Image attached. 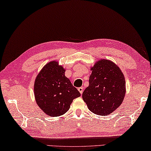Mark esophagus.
<instances>
[{
    "label": "esophagus",
    "instance_id": "obj_1",
    "mask_svg": "<svg viewBox=\"0 0 151 151\" xmlns=\"http://www.w3.org/2000/svg\"><path fill=\"white\" fill-rule=\"evenodd\" d=\"M78 91L79 92H80V93H83V88H82V87H80V88H78Z\"/></svg>",
    "mask_w": 151,
    "mask_h": 151
}]
</instances>
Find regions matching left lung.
<instances>
[{
  "label": "left lung",
  "instance_id": "1",
  "mask_svg": "<svg viewBox=\"0 0 151 151\" xmlns=\"http://www.w3.org/2000/svg\"><path fill=\"white\" fill-rule=\"evenodd\" d=\"M91 70L82 98L91 112L106 116L119 107L124 98V75L115 63L106 59L98 61Z\"/></svg>",
  "mask_w": 151,
  "mask_h": 151
}]
</instances>
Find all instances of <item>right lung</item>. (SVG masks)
<instances>
[{
    "label": "right lung",
    "mask_w": 151,
    "mask_h": 151,
    "mask_svg": "<svg viewBox=\"0 0 151 151\" xmlns=\"http://www.w3.org/2000/svg\"><path fill=\"white\" fill-rule=\"evenodd\" d=\"M35 97L39 108L50 116H59L70 108L80 93L65 76V70L56 61L44 66L37 76Z\"/></svg>",
    "instance_id": "obj_1"
}]
</instances>
